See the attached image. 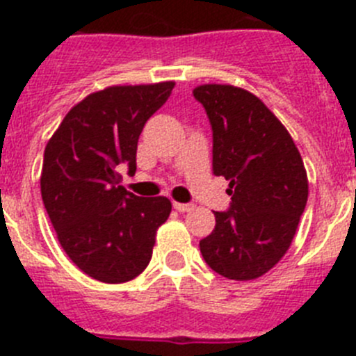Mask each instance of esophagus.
Here are the masks:
<instances>
[{
  "mask_svg": "<svg viewBox=\"0 0 356 356\" xmlns=\"http://www.w3.org/2000/svg\"><path fill=\"white\" fill-rule=\"evenodd\" d=\"M175 210H178V212L185 213V212H191V210H194V205L193 203H175Z\"/></svg>",
  "mask_w": 356,
  "mask_h": 356,
  "instance_id": "obj_1",
  "label": "esophagus"
}]
</instances>
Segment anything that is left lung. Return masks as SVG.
Returning a JSON list of instances; mask_svg holds the SVG:
<instances>
[{"mask_svg": "<svg viewBox=\"0 0 356 356\" xmlns=\"http://www.w3.org/2000/svg\"><path fill=\"white\" fill-rule=\"evenodd\" d=\"M193 94L212 124L213 175L229 181L232 196L226 212H213L216 228L200 241L201 254L225 278H259L287 253L307 207L303 159L254 94L217 83Z\"/></svg>", "mask_w": 356, "mask_h": 356, "instance_id": "8db88e82", "label": "left lung"}]
</instances>
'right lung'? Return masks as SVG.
<instances>
[{"label":"right lung","mask_w":356,"mask_h":356,"mask_svg":"<svg viewBox=\"0 0 356 356\" xmlns=\"http://www.w3.org/2000/svg\"><path fill=\"white\" fill-rule=\"evenodd\" d=\"M175 81L114 85L72 106L44 149L40 194L60 246L90 278L124 284L147 267L168 197H139L121 184L134 175L147 119L168 102Z\"/></svg>","instance_id":"1"}]
</instances>
